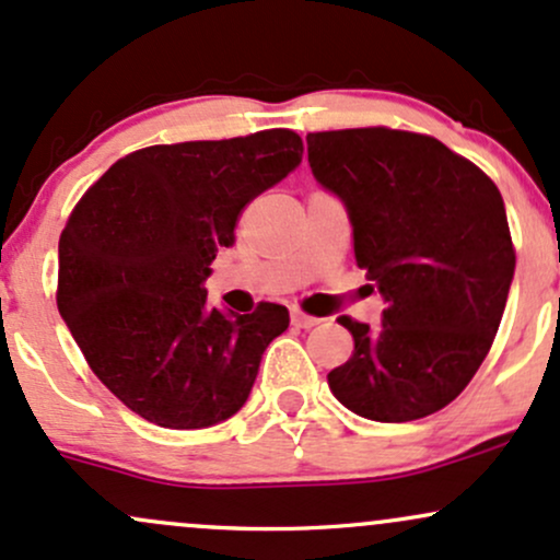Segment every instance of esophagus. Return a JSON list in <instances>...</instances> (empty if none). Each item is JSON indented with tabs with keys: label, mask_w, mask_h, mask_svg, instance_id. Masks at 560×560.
Segmentation results:
<instances>
[{
	"label": "esophagus",
	"mask_w": 560,
	"mask_h": 560,
	"mask_svg": "<svg viewBox=\"0 0 560 560\" xmlns=\"http://www.w3.org/2000/svg\"><path fill=\"white\" fill-rule=\"evenodd\" d=\"M291 323L296 325V328H304V330H310V328H314V325H319V323H323V319H319V317H312V314H304V312L293 310V312H291Z\"/></svg>",
	"instance_id": "34e87169"
}]
</instances>
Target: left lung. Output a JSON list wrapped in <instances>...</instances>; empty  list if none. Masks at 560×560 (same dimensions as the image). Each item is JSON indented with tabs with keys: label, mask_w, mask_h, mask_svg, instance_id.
<instances>
[{
	"label": "left lung",
	"mask_w": 560,
	"mask_h": 560,
	"mask_svg": "<svg viewBox=\"0 0 560 560\" xmlns=\"http://www.w3.org/2000/svg\"><path fill=\"white\" fill-rule=\"evenodd\" d=\"M306 153L347 209L357 267L386 304L378 328L338 319L354 354L330 370L332 397L378 423L433 416L474 378L505 312L516 254L500 190L412 131H317Z\"/></svg>",
	"instance_id": "8db88e82"
}]
</instances>
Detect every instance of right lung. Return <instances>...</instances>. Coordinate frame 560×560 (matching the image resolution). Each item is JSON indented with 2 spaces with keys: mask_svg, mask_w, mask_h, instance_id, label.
I'll use <instances>...</instances> for the list:
<instances>
[{
  "mask_svg": "<svg viewBox=\"0 0 560 560\" xmlns=\"http://www.w3.org/2000/svg\"><path fill=\"white\" fill-rule=\"evenodd\" d=\"M296 131L153 144L116 161L60 235L58 310L92 373L161 429H209L246 405L280 304H206L211 261L243 206L301 163Z\"/></svg>",
  "mask_w": 560,
  "mask_h": 560,
  "instance_id": "obj_1",
  "label": "right lung"
}]
</instances>
